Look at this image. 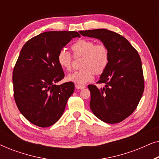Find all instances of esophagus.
Wrapping results in <instances>:
<instances>
[{
    "mask_svg": "<svg viewBox=\"0 0 159 159\" xmlns=\"http://www.w3.org/2000/svg\"><path fill=\"white\" fill-rule=\"evenodd\" d=\"M75 88H77V89H78V90H82V89L85 88V86H84V85H80V84H75Z\"/></svg>",
    "mask_w": 159,
    "mask_h": 159,
    "instance_id": "34e87169",
    "label": "esophagus"
}]
</instances>
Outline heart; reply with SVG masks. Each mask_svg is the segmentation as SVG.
I'll return each instance as SVG.
<instances>
[{
    "instance_id": "heart-1",
    "label": "heart",
    "mask_w": 159,
    "mask_h": 159,
    "mask_svg": "<svg viewBox=\"0 0 159 159\" xmlns=\"http://www.w3.org/2000/svg\"><path fill=\"white\" fill-rule=\"evenodd\" d=\"M75 57H82V69L74 71L67 76L66 79L77 84H84L93 80V74L100 75L107 69L110 61V51L104 44H96L94 41L81 39L71 47ZM59 66L66 71H70L72 66V58L66 50H61L58 54Z\"/></svg>"
}]
</instances>
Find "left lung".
Masks as SVG:
<instances>
[{
  "label": "left lung",
  "instance_id": "left-lung-1",
  "mask_svg": "<svg viewBox=\"0 0 159 159\" xmlns=\"http://www.w3.org/2000/svg\"><path fill=\"white\" fill-rule=\"evenodd\" d=\"M82 35L98 39L108 48L109 64L98 84H89L90 109L108 124L123 121L136 109L144 91L142 63L138 52L127 39L106 29L80 31Z\"/></svg>",
  "mask_w": 159,
  "mask_h": 159
}]
</instances>
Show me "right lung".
<instances>
[{"instance_id": "right-lung-1", "label": "right lung", "mask_w": 159, "mask_h": 159, "mask_svg": "<svg viewBox=\"0 0 159 159\" xmlns=\"http://www.w3.org/2000/svg\"><path fill=\"white\" fill-rule=\"evenodd\" d=\"M75 31L45 32L24 45L13 71L14 96L19 111L40 127L55 124L62 116L69 98L75 90L72 82L56 84L64 77L57 57Z\"/></svg>"}]
</instances>
